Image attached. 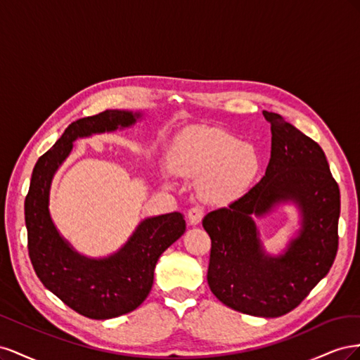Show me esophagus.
<instances>
[{
	"label": "esophagus",
	"instance_id": "esophagus-1",
	"mask_svg": "<svg viewBox=\"0 0 360 360\" xmlns=\"http://www.w3.org/2000/svg\"><path fill=\"white\" fill-rule=\"evenodd\" d=\"M202 216H204V210L201 209V207H198V205L192 207V209L188 212V224L192 226L198 225L202 219Z\"/></svg>",
	"mask_w": 360,
	"mask_h": 360
}]
</instances>
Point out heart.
<instances>
[{
	"label": "heart",
	"mask_w": 360,
	"mask_h": 360,
	"mask_svg": "<svg viewBox=\"0 0 360 360\" xmlns=\"http://www.w3.org/2000/svg\"><path fill=\"white\" fill-rule=\"evenodd\" d=\"M171 169L200 179L198 193L212 205H230L249 192L259 171L255 148L222 129H198L183 136L169 153Z\"/></svg>",
	"instance_id": "heart-1"
}]
</instances>
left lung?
Wrapping results in <instances>:
<instances>
[{"instance_id": "8db88e82", "label": "left lung", "mask_w": 360, "mask_h": 360, "mask_svg": "<svg viewBox=\"0 0 360 360\" xmlns=\"http://www.w3.org/2000/svg\"><path fill=\"white\" fill-rule=\"evenodd\" d=\"M271 130L264 177L228 209L204 216L212 238L207 282L228 308L281 317L329 274L338 250L340 188L321 147L275 112L263 111ZM284 205L298 228L276 255L269 253L255 222Z\"/></svg>"}]
</instances>
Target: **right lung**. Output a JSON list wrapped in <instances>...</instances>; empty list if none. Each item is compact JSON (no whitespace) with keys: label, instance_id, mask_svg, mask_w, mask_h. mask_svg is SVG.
Listing matches in <instances>:
<instances>
[{"label":"right lung","instance_id":"right-lung-1","mask_svg":"<svg viewBox=\"0 0 360 360\" xmlns=\"http://www.w3.org/2000/svg\"><path fill=\"white\" fill-rule=\"evenodd\" d=\"M144 115L143 111L108 110L76 120L32 169L25 198L31 264L41 284L84 317L108 320L136 309L153 287L159 257L186 231L183 213L148 216L112 254L89 257L76 250L52 221V180L70 156L75 141L134 127Z\"/></svg>","mask_w":360,"mask_h":360}]
</instances>
